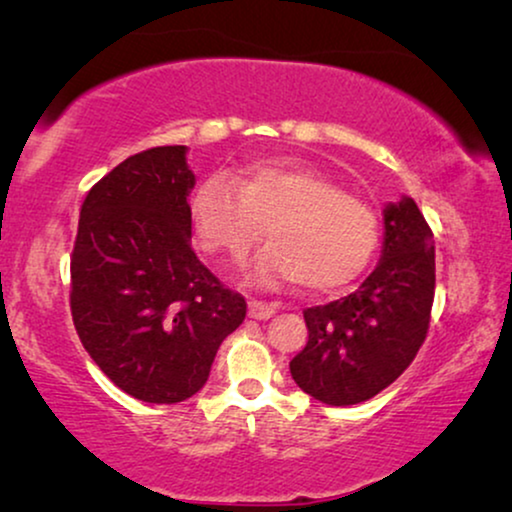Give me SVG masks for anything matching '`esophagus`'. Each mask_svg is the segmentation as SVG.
<instances>
[{"mask_svg": "<svg viewBox=\"0 0 512 512\" xmlns=\"http://www.w3.org/2000/svg\"><path fill=\"white\" fill-rule=\"evenodd\" d=\"M277 312V305H270V303H263V300H249V317L251 319H258V321H265L270 319L272 314Z\"/></svg>", "mask_w": 512, "mask_h": 512, "instance_id": "34e87169", "label": "esophagus"}]
</instances>
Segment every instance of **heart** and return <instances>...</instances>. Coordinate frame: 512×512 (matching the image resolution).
<instances>
[{
    "label": "heart",
    "mask_w": 512,
    "mask_h": 512,
    "mask_svg": "<svg viewBox=\"0 0 512 512\" xmlns=\"http://www.w3.org/2000/svg\"><path fill=\"white\" fill-rule=\"evenodd\" d=\"M195 237L209 254L240 265L270 226L272 242L256 256L258 284L298 282L333 291L354 282L380 247V221L368 202L312 167L254 163L237 184L214 174L191 200Z\"/></svg>",
    "instance_id": "obj_1"
}]
</instances>
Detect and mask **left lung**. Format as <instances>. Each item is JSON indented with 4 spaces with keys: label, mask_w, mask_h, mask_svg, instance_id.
Segmentation results:
<instances>
[{
    "label": "left lung",
    "mask_w": 512,
    "mask_h": 512,
    "mask_svg": "<svg viewBox=\"0 0 512 512\" xmlns=\"http://www.w3.org/2000/svg\"><path fill=\"white\" fill-rule=\"evenodd\" d=\"M436 247L417 202L384 207L377 268L359 289L307 307V345L289 363L305 394L326 405H356L387 389L415 359L431 321Z\"/></svg>",
    "instance_id": "obj_1"
}]
</instances>
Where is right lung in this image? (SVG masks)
<instances>
[{"mask_svg":"<svg viewBox=\"0 0 512 512\" xmlns=\"http://www.w3.org/2000/svg\"><path fill=\"white\" fill-rule=\"evenodd\" d=\"M186 146L116 165L81 205L72 251V319L104 375L144 403L205 387L221 342L247 314L191 249Z\"/></svg>","mask_w":512,"mask_h":512,"instance_id":"right-lung-1","label":"right lung"}]
</instances>
